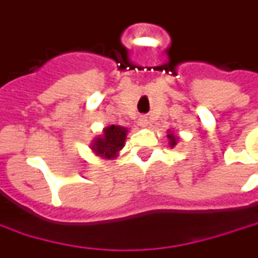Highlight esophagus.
Wrapping results in <instances>:
<instances>
[{
    "instance_id": "1",
    "label": "esophagus",
    "mask_w": 258,
    "mask_h": 258,
    "mask_svg": "<svg viewBox=\"0 0 258 258\" xmlns=\"http://www.w3.org/2000/svg\"><path fill=\"white\" fill-rule=\"evenodd\" d=\"M147 123H149V120H147L146 118H142V119H140V120H139V125H140V126H143V127H146Z\"/></svg>"
}]
</instances>
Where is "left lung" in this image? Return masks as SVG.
Masks as SVG:
<instances>
[{"instance_id": "8db88e82", "label": "left lung", "mask_w": 258, "mask_h": 258, "mask_svg": "<svg viewBox=\"0 0 258 258\" xmlns=\"http://www.w3.org/2000/svg\"><path fill=\"white\" fill-rule=\"evenodd\" d=\"M167 138H168V145H170V147H171V149L175 147V145H177V140H178V136H177V135H174V132H171V131H168Z\"/></svg>"}]
</instances>
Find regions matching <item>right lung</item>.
I'll return each instance as SVG.
<instances>
[{
	"label": "right lung",
	"instance_id": "add662e5",
	"mask_svg": "<svg viewBox=\"0 0 258 258\" xmlns=\"http://www.w3.org/2000/svg\"><path fill=\"white\" fill-rule=\"evenodd\" d=\"M127 127L119 125H111L104 127L102 133L94 138L90 149L95 156L101 159L113 160L119 156V152L125 146Z\"/></svg>",
	"mask_w": 258,
	"mask_h": 258
}]
</instances>
